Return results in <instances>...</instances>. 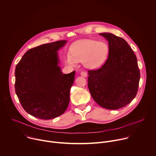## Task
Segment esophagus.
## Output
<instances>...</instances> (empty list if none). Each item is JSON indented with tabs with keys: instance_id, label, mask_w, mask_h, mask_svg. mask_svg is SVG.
I'll list each match as a JSON object with an SVG mask.
<instances>
[{
	"instance_id": "34e87169",
	"label": "esophagus",
	"mask_w": 156,
	"mask_h": 156,
	"mask_svg": "<svg viewBox=\"0 0 156 156\" xmlns=\"http://www.w3.org/2000/svg\"><path fill=\"white\" fill-rule=\"evenodd\" d=\"M81 76L83 77H86L87 76V73L85 72H81Z\"/></svg>"
}]
</instances>
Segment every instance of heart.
<instances>
[{
    "instance_id": "1",
    "label": "heart",
    "mask_w": 156,
    "mask_h": 156,
    "mask_svg": "<svg viewBox=\"0 0 156 156\" xmlns=\"http://www.w3.org/2000/svg\"><path fill=\"white\" fill-rule=\"evenodd\" d=\"M109 54L108 44L94 39H83L75 42L69 48V54L65 57L66 64L75 66L76 62L82 61L85 68L96 69L107 60Z\"/></svg>"
}]
</instances>
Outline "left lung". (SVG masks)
<instances>
[{"label":"left lung","mask_w":156,"mask_h":156,"mask_svg":"<svg viewBox=\"0 0 156 156\" xmlns=\"http://www.w3.org/2000/svg\"><path fill=\"white\" fill-rule=\"evenodd\" d=\"M99 35L108 42L109 54L101 69L88 71V88L98 104L116 110L135 98L140 72L136 57L125 39L110 33Z\"/></svg>","instance_id":"obj_1"}]
</instances>
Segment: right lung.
<instances>
[{"label":"right lung","instance_id":"right-lung-1","mask_svg":"<svg viewBox=\"0 0 156 156\" xmlns=\"http://www.w3.org/2000/svg\"><path fill=\"white\" fill-rule=\"evenodd\" d=\"M66 40L42 44L28 51L15 69V93L27 113L43 120L63 114L70 102L75 71L63 74L58 51Z\"/></svg>","mask_w":156,"mask_h":156}]
</instances>
